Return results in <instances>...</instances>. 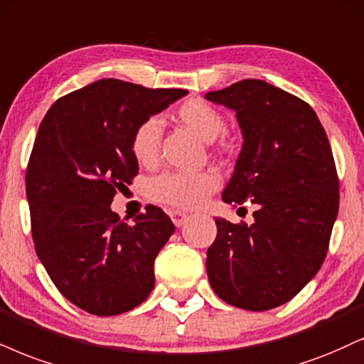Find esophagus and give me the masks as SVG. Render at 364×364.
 Listing matches in <instances>:
<instances>
[{"label":"esophagus","mask_w":364,"mask_h":364,"mask_svg":"<svg viewBox=\"0 0 364 364\" xmlns=\"http://www.w3.org/2000/svg\"><path fill=\"white\" fill-rule=\"evenodd\" d=\"M170 218H172V221H173V224H175V226H177V228H181L182 226V224L183 223H186L187 221V219H189V216H187V214L186 213H182V210H170Z\"/></svg>","instance_id":"esophagus-1"}]
</instances>
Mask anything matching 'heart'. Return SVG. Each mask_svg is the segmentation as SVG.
<instances>
[{"label":"heart","instance_id":"heart-1","mask_svg":"<svg viewBox=\"0 0 364 364\" xmlns=\"http://www.w3.org/2000/svg\"><path fill=\"white\" fill-rule=\"evenodd\" d=\"M177 118L204 141H214L226 128L223 114L203 100L182 102L177 109ZM160 136L161 127L156 118H148L138 124L132 136V151L138 164H154L159 154ZM218 186L219 178L213 172H167L151 181L150 196L151 199L172 208L196 209L218 189Z\"/></svg>","mask_w":364,"mask_h":364}]
</instances>
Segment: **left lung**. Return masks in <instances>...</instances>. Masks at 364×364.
Here are the masks:
<instances>
[{
    "instance_id": "1",
    "label": "left lung",
    "mask_w": 364,
    "mask_h": 364,
    "mask_svg": "<svg viewBox=\"0 0 364 364\" xmlns=\"http://www.w3.org/2000/svg\"><path fill=\"white\" fill-rule=\"evenodd\" d=\"M205 100L235 111L243 134L223 200L257 208L251 224L216 219L209 284L230 306L270 311L294 299L327 255L339 209L333 150L316 111L264 80H240Z\"/></svg>"
}]
</instances>
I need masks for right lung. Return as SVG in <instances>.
<instances>
[{"instance_id":"obj_1","label":"right lung","mask_w":364,"mask_h":364,"mask_svg":"<svg viewBox=\"0 0 364 364\" xmlns=\"http://www.w3.org/2000/svg\"><path fill=\"white\" fill-rule=\"evenodd\" d=\"M186 94L101 79L57 100L40 123L26 167L31 236L58 291L82 311L118 316L154 290L173 223L146 205L128 226L111 203L138 173L134 129Z\"/></svg>"}]
</instances>
